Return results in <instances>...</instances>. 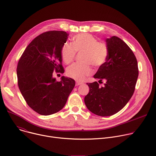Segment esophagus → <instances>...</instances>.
Instances as JSON below:
<instances>
[{
	"label": "esophagus",
	"mask_w": 156,
	"mask_h": 156,
	"mask_svg": "<svg viewBox=\"0 0 156 156\" xmlns=\"http://www.w3.org/2000/svg\"><path fill=\"white\" fill-rule=\"evenodd\" d=\"M83 84V83H82V82H80V81H76V86L81 85V84Z\"/></svg>",
	"instance_id": "esophagus-1"
}]
</instances>
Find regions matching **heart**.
Returning <instances> with one entry per match:
<instances>
[{"instance_id": "b5f03b06", "label": "heart", "mask_w": 156, "mask_h": 156, "mask_svg": "<svg viewBox=\"0 0 156 156\" xmlns=\"http://www.w3.org/2000/svg\"><path fill=\"white\" fill-rule=\"evenodd\" d=\"M83 52L81 60L69 66L66 75L78 81H83L90 76L93 70L90 65L98 69L106 62L108 55V49L104 42L98 40L92 34L81 33L76 35L72 44L65 42L61 48V55L65 63H71L75 58L76 52Z\"/></svg>"}]
</instances>
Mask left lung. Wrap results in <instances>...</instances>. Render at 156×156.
Masks as SVG:
<instances>
[{
  "mask_svg": "<svg viewBox=\"0 0 156 156\" xmlns=\"http://www.w3.org/2000/svg\"><path fill=\"white\" fill-rule=\"evenodd\" d=\"M106 43L107 59L94 76L105 83H86L90 92L84 98L87 108L102 117L112 115L125 106L134 93L139 73L136 58L123 40L112 36Z\"/></svg>",
  "mask_w": 156,
  "mask_h": 156,
  "instance_id": "8db88e82",
  "label": "left lung"
}]
</instances>
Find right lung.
<instances>
[{
  "mask_svg": "<svg viewBox=\"0 0 156 156\" xmlns=\"http://www.w3.org/2000/svg\"><path fill=\"white\" fill-rule=\"evenodd\" d=\"M69 33L49 31L35 37L27 46L17 65L18 85L26 102L40 115L60 110L75 86L70 78L56 81L54 72L64 73L61 48Z\"/></svg>",
  "mask_w": 156,
  "mask_h": 156,
  "instance_id": "add662e5",
  "label": "right lung"
}]
</instances>
